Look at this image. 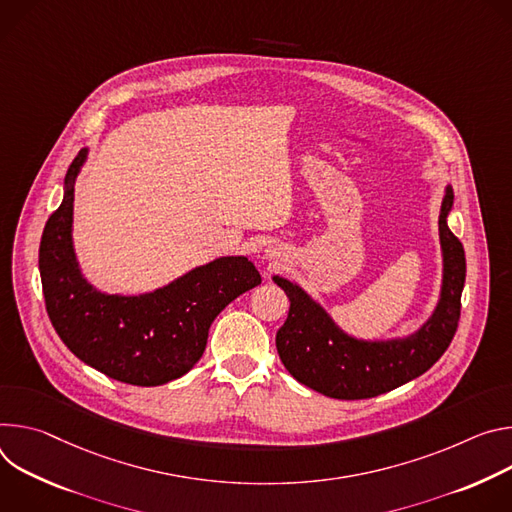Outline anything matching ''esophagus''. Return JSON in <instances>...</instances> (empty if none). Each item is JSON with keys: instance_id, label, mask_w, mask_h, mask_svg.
<instances>
[{"instance_id": "obj_1", "label": "esophagus", "mask_w": 512, "mask_h": 512, "mask_svg": "<svg viewBox=\"0 0 512 512\" xmlns=\"http://www.w3.org/2000/svg\"><path fill=\"white\" fill-rule=\"evenodd\" d=\"M278 256H280V254L276 252V248H268V250H266V258H268V260H276Z\"/></svg>"}]
</instances>
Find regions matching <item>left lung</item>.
I'll use <instances>...</instances> for the list:
<instances>
[{"label":"left lung","instance_id":"1","mask_svg":"<svg viewBox=\"0 0 512 512\" xmlns=\"http://www.w3.org/2000/svg\"><path fill=\"white\" fill-rule=\"evenodd\" d=\"M451 207L453 189L447 185L439 209L443 260L439 299L429 319L409 335L390 339L350 335L301 285L272 276L291 301L289 317L276 333V350L293 378L331 399H372L425 374L443 356L458 329L466 282L464 246L447 227Z\"/></svg>","mask_w":512,"mask_h":512}]
</instances>
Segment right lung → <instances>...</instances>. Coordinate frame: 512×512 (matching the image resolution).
<instances>
[{"mask_svg": "<svg viewBox=\"0 0 512 512\" xmlns=\"http://www.w3.org/2000/svg\"><path fill=\"white\" fill-rule=\"evenodd\" d=\"M87 156L83 148L69 166L63 203L40 240L38 268L52 327L81 362L113 380L134 386L177 380L203 356L213 319L262 276L246 256H219L150 293L111 295L93 287L73 244L75 181Z\"/></svg>", "mask_w": 512, "mask_h": 512, "instance_id": "1", "label": "right lung"}]
</instances>
